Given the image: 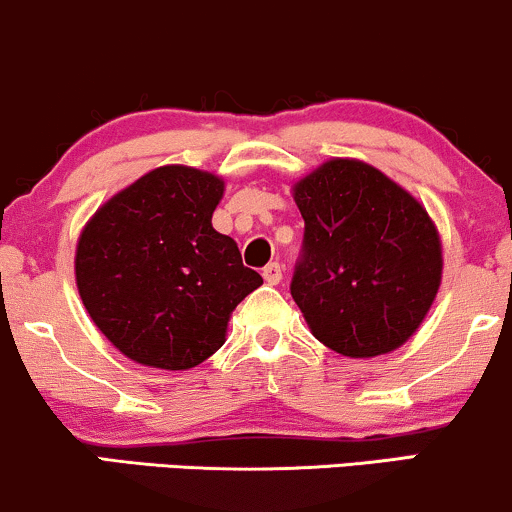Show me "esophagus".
<instances>
[{"mask_svg":"<svg viewBox=\"0 0 512 512\" xmlns=\"http://www.w3.org/2000/svg\"><path fill=\"white\" fill-rule=\"evenodd\" d=\"M263 280H266L268 285H278V282L282 280V266L278 261L268 263V266L263 268Z\"/></svg>","mask_w":512,"mask_h":512,"instance_id":"obj_1","label":"esophagus"}]
</instances>
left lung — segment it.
I'll list each match as a JSON object with an SVG mask.
<instances>
[{
	"label": "left lung",
	"mask_w": 512,
	"mask_h": 512,
	"mask_svg": "<svg viewBox=\"0 0 512 512\" xmlns=\"http://www.w3.org/2000/svg\"><path fill=\"white\" fill-rule=\"evenodd\" d=\"M304 249L292 299L316 340L354 359L417 333L443 275L441 237L422 203L374 165L330 158L292 186Z\"/></svg>",
	"instance_id": "obj_1"
}]
</instances>
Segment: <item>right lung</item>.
<instances>
[{
  "instance_id": "right-lung-1",
  "label": "right lung",
  "mask_w": 512,
  "mask_h": 512,
  "mask_svg": "<svg viewBox=\"0 0 512 512\" xmlns=\"http://www.w3.org/2000/svg\"><path fill=\"white\" fill-rule=\"evenodd\" d=\"M222 177L162 165L95 210L76 244L88 316L131 362L186 371L222 347L232 311L263 285L213 227Z\"/></svg>"
}]
</instances>
